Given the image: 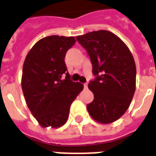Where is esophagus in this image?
I'll list each match as a JSON object with an SVG mask.
<instances>
[{
    "label": "esophagus",
    "instance_id": "1",
    "mask_svg": "<svg viewBox=\"0 0 156 156\" xmlns=\"http://www.w3.org/2000/svg\"><path fill=\"white\" fill-rule=\"evenodd\" d=\"M87 83H85V84H84V88H85V89H87Z\"/></svg>",
    "mask_w": 156,
    "mask_h": 156
}]
</instances>
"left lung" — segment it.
Returning a JSON list of instances; mask_svg holds the SVG:
<instances>
[{
	"label": "left lung",
	"mask_w": 156,
	"mask_h": 156,
	"mask_svg": "<svg viewBox=\"0 0 156 156\" xmlns=\"http://www.w3.org/2000/svg\"><path fill=\"white\" fill-rule=\"evenodd\" d=\"M76 39L87 51L96 76L88 85L94 94L88 112L98 122H113L127 111L135 93L136 69L132 52L107 30L87 33Z\"/></svg>",
	"instance_id": "obj_1"
}]
</instances>
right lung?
<instances>
[{
    "instance_id": "right-lung-1",
    "label": "right lung",
    "mask_w": 156,
    "mask_h": 156,
    "mask_svg": "<svg viewBox=\"0 0 156 156\" xmlns=\"http://www.w3.org/2000/svg\"><path fill=\"white\" fill-rule=\"evenodd\" d=\"M75 43L74 37H45L35 43L25 57L22 90L28 108L42 127L63 126L71 103L84 88L81 83L70 80L64 61Z\"/></svg>"
}]
</instances>
